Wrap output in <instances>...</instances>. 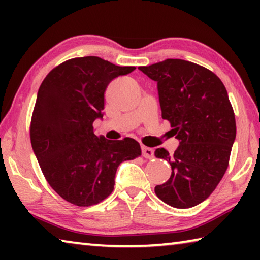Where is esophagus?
Instances as JSON below:
<instances>
[{"label":"esophagus","instance_id":"1","mask_svg":"<svg viewBox=\"0 0 260 260\" xmlns=\"http://www.w3.org/2000/svg\"><path fill=\"white\" fill-rule=\"evenodd\" d=\"M143 152H144V155H147V156H150V151H151V146H150V143L149 142H146V141H143Z\"/></svg>","mask_w":260,"mask_h":260}]
</instances>
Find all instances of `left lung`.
<instances>
[{
    "mask_svg": "<svg viewBox=\"0 0 260 260\" xmlns=\"http://www.w3.org/2000/svg\"><path fill=\"white\" fill-rule=\"evenodd\" d=\"M128 69L96 56L73 58L52 70L39 88L30 122L33 151L50 187L74 205L107 199L118 166L141 153L135 140L99 135L93 127L103 118L108 85Z\"/></svg>",
    "mask_w": 260,
    "mask_h": 260,
    "instance_id": "left-lung-1",
    "label": "left lung"
}]
</instances>
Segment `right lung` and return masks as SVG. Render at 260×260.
I'll return each instance as SVG.
<instances>
[{"label":"right lung","mask_w":260,"mask_h":260,"mask_svg":"<svg viewBox=\"0 0 260 260\" xmlns=\"http://www.w3.org/2000/svg\"><path fill=\"white\" fill-rule=\"evenodd\" d=\"M144 74L157 82L162 119L178 141L170 179L155 187L164 203L188 209L211 195L225 174L236 124L225 86L208 69L182 59L150 65Z\"/></svg>","instance_id":"right-lung-1"}]
</instances>
